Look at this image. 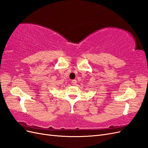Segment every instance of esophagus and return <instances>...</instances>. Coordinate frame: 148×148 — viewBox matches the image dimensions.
I'll use <instances>...</instances> for the list:
<instances>
[{
  "label": "esophagus",
  "instance_id": "1",
  "mask_svg": "<svg viewBox=\"0 0 148 148\" xmlns=\"http://www.w3.org/2000/svg\"><path fill=\"white\" fill-rule=\"evenodd\" d=\"M72 84H73V85H76V84H77L76 80H75V79L73 80V81H72Z\"/></svg>",
  "mask_w": 148,
  "mask_h": 148
}]
</instances>
